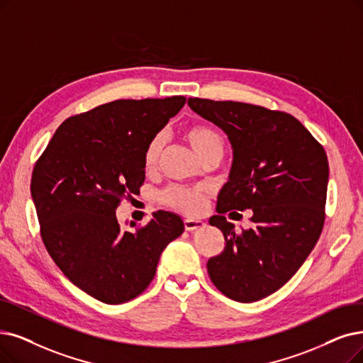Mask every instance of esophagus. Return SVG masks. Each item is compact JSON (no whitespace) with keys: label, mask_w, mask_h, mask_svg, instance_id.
I'll return each instance as SVG.
<instances>
[{"label":"esophagus","mask_w":363,"mask_h":363,"mask_svg":"<svg viewBox=\"0 0 363 363\" xmlns=\"http://www.w3.org/2000/svg\"><path fill=\"white\" fill-rule=\"evenodd\" d=\"M204 226H206V223L202 222V220H194V219H186L184 220V229L189 230V232L201 229V228H204Z\"/></svg>","instance_id":"obj_1"}]
</instances>
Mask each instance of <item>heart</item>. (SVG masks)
<instances>
[{
	"mask_svg": "<svg viewBox=\"0 0 363 363\" xmlns=\"http://www.w3.org/2000/svg\"><path fill=\"white\" fill-rule=\"evenodd\" d=\"M186 140L191 143V146L196 152L198 156H202L208 150L213 149H223V137L222 134L214 129L210 125H194L189 126L184 131ZM164 135L157 134L155 135L144 152V165L146 168H153L157 162L159 155H161L164 149ZM207 191L202 186H179L172 184L161 194V201L165 206L179 210L184 214H198L202 208H204Z\"/></svg>",
	"mask_w": 363,
	"mask_h": 363,
	"instance_id": "obj_1",
	"label": "heart"
}]
</instances>
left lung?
I'll return each mask as SVG.
<instances>
[{
	"label": "left lung",
	"mask_w": 363,
	"mask_h": 363,
	"mask_svg": "<svg viewBox=\"0 0 363 363\" xmlns=\"http://www.w3.org/2000/svg\"><path fill=\"white\" fill-rule=\"evenodd\" d=\"M187 104L222 129L234 153L229 180L217 196L219 214L210 217L226 245L208 259V275L225 296L259 301L294 277L322 234L326 152L289 113L204 98ZM232 209H252L254 228L235 233L224 217Z\"/></svg>",
	"instance_id": "left-lung-1"
}]
</instances>
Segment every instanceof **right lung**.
Here are the masks:
<instances>
[{"label": "right lung", "mask_w": 363, "mask_h": 363, "mask_svg": "<svg viewBox=\"0 0 363 363\" xmlns=\"http://www.w3.org/2000/svg\"><path fill=\"white\" fill-rule=\"evenodd\" d=\"M184 103V96L118 99L72 116L34 165L43 242L65 277L101 302L123 303L146 291L161 253L183 234L174 213L156 211L146 226L129 230L116 208L140 194L147 144Z\"/></svg>", "instance_id": "obj_1"}]
</instances>
